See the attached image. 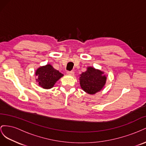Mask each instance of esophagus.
Returning <instances> with one entry per match:
<instances>
[{
	"label": "esophagus",
	"mask_w": 146,
	"mask_h": 146,
	"mask_svg": "<svg viewBox=\"0 0 146 146\" xmlns=\"http://www.w3.org/2000/svg\"><path fill=\"white\" fill-rule=\"evenodd\" d=\"M66 74H67L68 75H69V76H74V72L73 71V70H71V71H67Z\"/></svg>",
	"instance_id": "esophagus-1"
}]
</instances>
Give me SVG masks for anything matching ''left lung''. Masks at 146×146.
<instances>
[{"label":"left lung","instance_id":"1","mask_svg":"<svg viewBox=\"0 0 146 146\" xmlns=\"http://www.w3.org/2000/svg\"><path fill=\"white\" fill-rule=\"evenodd\" d=\"M107 77L104 72L93 68H88L80 77V84L83 91L90 94H96L100 91L105 85Z\"/></svg>","mask_w":146,"mask_h":146}]
</instances>
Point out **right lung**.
<instances>
[{
  "label": "right lung",
  "mask_w": 146,
  "mask_h": 146,
  "mask_svg": "<svg viewBox=\"0 0 146 146\" xmlns=\"http://www.w3.org/2000/svg\"><path fill=\"white\" fill-rule=\"evenodd\" d=\"M36 79L39 85L44 89H50L55 85L57 80L63 76V74L56 70L50 64H47L38 68L36 71Z\"/></svg>",
  "instance_id": "right-lung-1"
}]
</instances>
